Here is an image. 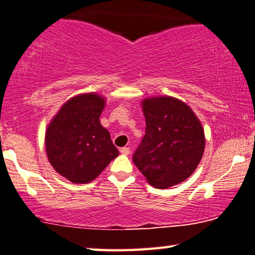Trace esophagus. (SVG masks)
I'll return each instance as SVG.
<instances>
[{
    "instance_id": "obj_1",
    "label": "esophagus",
    "mask_w": 255,
    "mask_h": 255,
    "mask_svg": "<svg viewBox=\"0 0 255 255\" xmlns=\"http://www.w3.org/2000/svg\"><path fill=\"white\" fill-rule=\"evenodd\" d=\"M120 153H121V154H124V155H128L129 153H130V149H129V147H121Z\"/></svg>"
}]
</instances>
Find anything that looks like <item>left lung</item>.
I'll return each instance as SVG.
<instances>
[{"label": "left lung", "instance_id": "1", "mask_svg": "<svg viewBox=\"0 0 255 255\" xmlns=\"http://www.w3.org/2000/svg\"><path fill=\"white\" fill-rule=\"evenodd\" d=\"M145 135L132 162L152 186L168 188L188 178L204 152V131L192 109L162 96L143 101Z\"/></svg>", "mask_w": 255, "mask_h": 255}]
</instances>
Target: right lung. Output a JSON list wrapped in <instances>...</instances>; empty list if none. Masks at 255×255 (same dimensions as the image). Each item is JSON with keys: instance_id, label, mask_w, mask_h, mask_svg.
Masks as SVG:
<instances>
[{"instance_id": "1", "label": "right lung", "mask_w": 255, "mask_h": 255, "mask_svg": "<svg viewBox=\"0 0 255 255\" xmlns=\"http://www.w3.org/2000/svg\"><path fill=\"white\" fill-rule=\"evenodd\" d=\"M100 95L83 94L63 104L45 135L50 163L74 184L94 180L119 151L100 123L104 108Z\"/></svg>"}]
</instances>
